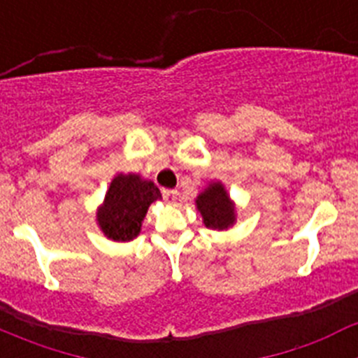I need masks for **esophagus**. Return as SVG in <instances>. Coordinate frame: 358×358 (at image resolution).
Listing matches in <instances>:
<instances>
[{
  "label": "esophagus",
  "mask_w": 358,
  "mask_h": 358,
  "mask_svg": "<svg viewBox=\"0 0 358 358\" xmlns=\"http://www.w3.org/2000/svg\"><path fill=\"white\" fill-rule=\"evenodd\" d=\"M163 201L172 204V202L177 201V192L176 189H163Z\"/></svg>",
  "instance_id": "obj_1"
}]
</instances>
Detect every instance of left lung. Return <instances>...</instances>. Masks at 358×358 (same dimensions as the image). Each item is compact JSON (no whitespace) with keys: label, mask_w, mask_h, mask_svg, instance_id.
<instances>
[{"label":"left lung","mask_w":358,"mask_h":358,"mask_svg":"<svg viewBox=\"0 0 358 358\" xmlns=\"http://www.w3.org/2000/svg\"><path fill=\"white\" fill-rule=\"evenodd\" d=\"M197 208L201 211L206 227L226 229L235 222V208L227 197L226 189L220 182H213L197 197Z\"/></svg>","instance_id":"left-lung-1"}]
</instances>
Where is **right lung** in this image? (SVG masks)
<instances>
[{"label":"right lung","mask_w":358,"mask_h":358,"mask_svg":"<svg viewBox=\"0 0 358 358\" xmlns=\"http://www.w3.org/2000/svg\"><path fill=\"white\" fill-rule=\"evenodd\" d=\"M161 199V192L152 181L140 176H116L107 189L103 206L98 211V224L107 238L129 242L140 233L141 220L152 202Z\"/></svg>","instance_id":"obj_1"}]
</instances>
